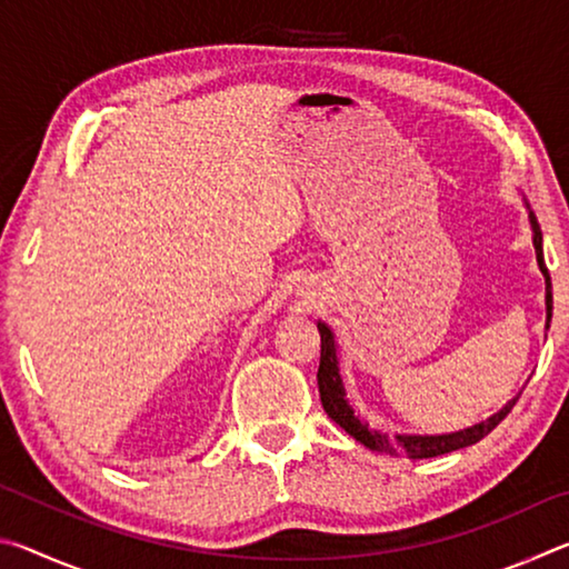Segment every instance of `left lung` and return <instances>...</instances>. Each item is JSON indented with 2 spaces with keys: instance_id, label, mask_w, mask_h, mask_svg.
I'll return each instance as SVG.
<instances>
[{
  "instance_id": "8db88e82",
  "label": "left lung",
  "mask_w": 569,
  "mask_h": 569,
  "mask_svg": "<svg viewBox=\"0 0 569 569\" xmlns=\"http://www.w3.org/2000/svg\"><path fill=\"white\" fill-rule=\"evenodd\" d=\"M529 220H532V230H535V250H537V263L539 271L545 273V283H547V321L552 319V281L550 273H547L545 266V253H542V233H539V226L535 220V213H529ZM319 333H321V363H319V393H321V403L329 417L339 423L341 429L349 431V435L361 441L363 447H369L373 451H383V455H393V457H407V459H429V457H439V455H449V451L465 449L469 445H477L479 439H485L489 431H492L499 421H502L512 407L517 403L509 401L507 407L489 417L487 421L477 423V427L457 431V435H441V437H383L379 431H371L369 423H361L359 417H353V409L346 403L343 399V383L339 377V361H336V346H333V333L329 331V326L319 323Z\"/></svg>"
}]
</instances>
